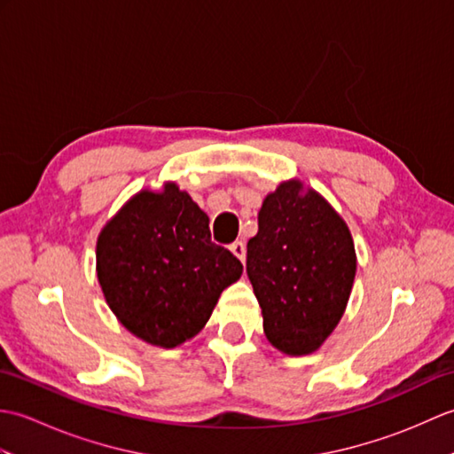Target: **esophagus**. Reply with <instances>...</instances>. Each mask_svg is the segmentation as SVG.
Returning <instances> with one entry per match:
<instances>
[{
	"mask_svg": "<svg viewBox=\"0 0 454 454\" xmlns=\"http://www.w3.org/2000/svg\"><path fill=\"white\" fill-rule=\"evenodd\" d=\"M230 249H232V254L239 259V262L246 263V244L244 242H234L232 246H230Z\"/></svg>",
	"mask_w": 454,
	"mask_h": 454,
	"instance_id": "1",
	"label": "esophagus"
}]
</instances>
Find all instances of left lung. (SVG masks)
<instances>
[{"label":"left lung","mask_w":454,"mask_h":454,"mask_svg":"<svg viewBox=\"0 0 454 454\" xmlns=\"http://www.w3.org/2000/svg\"><path fill=\"white\" fill-rule=\"evenodd\" d=\"M247 242L246 271L269 343L308 355L330 337L349 301L356 255L349 228L320 192L291 179L269 192Z\"/></svg>","instance_id":"left-lung-1"}]
</instances>
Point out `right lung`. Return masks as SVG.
I'll list each match as a JSON object with an SVG mask.
<instances>
[{
	"instance_id": "right-lung-1",
	"label": "right lung",
	"mask_w": 454,
	"mask_h": 454,
	"mask_svg": "<svg viewBox=\"0 0 454 454\" xmlns=\"http://www.w3.org/2000/svg\"><path fill=\"white\" fill-rule=\"evenodd\" d=\"M242 271L210 242L208 216L176 183L137 192L98 238L105 301L130 333L163 349L195 337Z\"/></svg>"
}]
</instances>
